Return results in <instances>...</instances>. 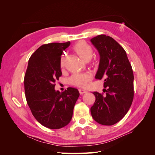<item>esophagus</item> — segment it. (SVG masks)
Here are the masks:
<instances>
[{
    "instance_id": "esophagus-1",
    "label": "esophagus",
    "mask_w": 155,
    "mask_h": 155,
    "mask_svg": "<svg viewBox=\"0 0 155 155\" xmlns=\"http://www.w3.org/2000/svg\"><path fill=\"white\" fill-rule=\"evenodd\" d=\"M79 92L80 94H83L86 93L87 91L85 90H83V89H79Z\"/></svg>"
}]
</instances>
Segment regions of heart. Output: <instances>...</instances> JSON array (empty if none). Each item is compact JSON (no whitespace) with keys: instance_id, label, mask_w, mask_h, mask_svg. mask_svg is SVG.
<instances>
[{"instance_id":"b5f03b06","label":"heart","mask_w":155,"mask_h":155,"mask_svg":"<svg viewBox=\"0 0 155 155\" xmlns=\"http://www.w3.org/2000/svg\"><path fill=\"white\" fill-rule=\"evenodd\" d=\"M74 50L83 61H90L93 56V50L86 42L80 41L74 45ZM60 65L63 67L64 65V57L62 56L60 61ZM91 79L89 74H74L69 79V83L72 85L79 87H85L88 81Z\"/></svg>"}]
</instances>
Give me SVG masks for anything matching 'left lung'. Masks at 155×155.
Returning <instances> with one entry per match:
<instances>
[{"label":"left lung","instance_id":"obj_1","mask_svg":"<svg viewBox=\"0 0 155 155\" xmlns=\"http://www.w3.org/2000/svg\"><path fill=\"white\" fill-rule=\"evenodd\" d=\"M100 59L95 76L104 81V93L94 92L96 101L91 108L93 119L112 125L128 112L134 97V75L125 50L111 37L99 35L91 39Z\"/></svg>","mask_w":155,"mask_h":155}]
</instances>
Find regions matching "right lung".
<instances>
[{
	"instance_id": "1",
	"label": "right lung",
	"mask_w": 155,
	"mask_h": 155,
	"mask_svg": "<svg viewBox=\"0 0 155 155\" xmlns=\"http://www.w3.org/2000/svg\"><path fill=\"white\" fill-rule=\"evenodd\" d=\"M70 42L43 45L28 61L25 76L27 104L31 113L46 127L58 129L71 121L79 92L68 87L63 92L55 90V83L61 76V56Z\"/></svg>"
}]
</instances>
